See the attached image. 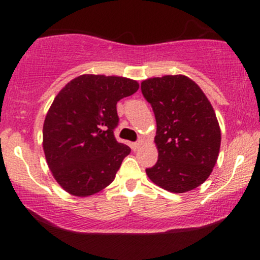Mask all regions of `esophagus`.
<instances>
[{"mask_svg":"<svg viewBox=\"0 0 260 260\" xmlns=\"http://www.w3.org/2000/svg\"><path fill=\"white\" fill-rule=\"evenodd\" d=\"M143 143H144V142H143L142 139H139L138 142H136V143H132V148H133V150H138V149L143 145Z\"/></svg>","mask_w":260,"mask_h":260,"instance_id":"esophagus-1","label":"esophagus"}]
</instances>
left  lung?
Listing matches in <instances>:
<instances>
[{
	"instance_id": "8db88e82",
	"label": "left lung",
	"mask_w": 260,
	"mask_h": 260,
	"mask_svg": "<svg viewBox=\"0 0 260 260\" xmlns=\"http://www.w3.org/2000/svg\"><path fill=\"white\" fill-rule=\"evenodd\" d=\"M142 92L156 120L159 159L147 169L153 183L172 193H186L204 183L219 156L221 131L210 101L183 74L143 80Z\"/></svg>"
}]
</instances>
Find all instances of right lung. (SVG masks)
Instances as JSON below:
<instances>
[{
    "label": "right lung",
    "instance_id": "1",
    "mask_svg": "<svg viewBox=\"0 0 260 260\" xmlns=\"http://www.w3.org/2000/svg\"><path fill=\"white\" fill-rule=\"evenodd\" d=\"M137 80L82 74L56 95L44 121L43 148L57 183L67 193L89 197L115 180L131 153L118 143L117 101L138 90Z\"/></svg>",
    "mask_w": 260,
    "mask_h": 260
}]
</instances>
